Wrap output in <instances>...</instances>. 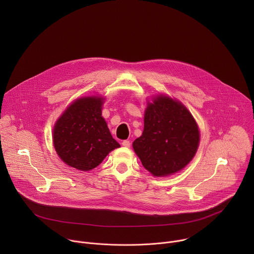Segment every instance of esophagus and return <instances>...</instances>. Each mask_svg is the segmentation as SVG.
I'll return each instance as SVG.
<instances>
[{
  "label": "esophagus",
  "mask_w": 254,
  "mask_h": 254,
  "mask_svg": "<svg viewBox=\"0 0 254 254\" xmlns=\"http://www.w3.org/2000/svg\"><path fill=\"white\" fill-rule=\"evenodd\" d=\"M122 144H123L124 147H126V148H129V147H130V141L127 140V139H126V140H124V141L122 142Z\"/></svg>",
  "instance_id": "obj_1"
}]
</instances>
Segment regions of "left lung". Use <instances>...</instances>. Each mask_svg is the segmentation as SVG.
I'll return each instance as SVG.
<instances>
[{
  "instance_id": "left-lung-1",
  "label": "left lung",
  "mask_w": 254,
  "mask_h": 254,
  "mask_svg": "<svg viewBox=\"0 0 254 254\" xmlns=\"http://www.w3.org/2000/svg\"><path fill=\"white\" fill-rule=\"evenodd\" d=\"M142 134L132 147L142 166L154 176L172 175L187 166L199 144L195 120L179 101L161 95L149 103Z\"/></svg>"
}]
</instances>
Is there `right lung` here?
<instances>
[{"instance_id": "1", "label": "right lung", "mask_w": 254, "mask_h": 254, "mask_svg": "<svg viewBox=\"0 0 254 254\" xmlns=\"http://www.w3.org/2000/svg\"><path fill=\"white\" fill-rule=\"evenodd\" d=\"M102 101L95 96L77 99L57 121L53 129L54 147L68 166L92 170L108 153L121 147L101 117Z\"/></svg>"}]
</instances>
